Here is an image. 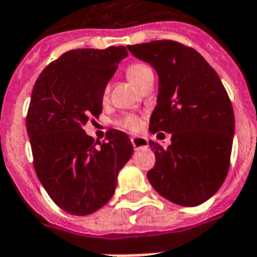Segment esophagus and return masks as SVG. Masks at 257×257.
Listing matches in <instances>:
<instances>
[{"label":"esophagus","mask_w":257,"mask_h":257,"mask_svg":"<svg viewBox=\"0 0 257 257\" xmlns=\"http://www.w3.org/2000/svg\"><path fill=\"white\" fill-rule=\"evenodd\" d=\"M131 142H132V146H134L135 150H140V148L148 147V140L146 138H142V136L132 138L131 139Z\"/></svg>","instance_id":"34e87169"}]
</instances>
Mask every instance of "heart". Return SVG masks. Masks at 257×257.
<instances>
[{
    "label": "heart",
    "instance_id": "obj_1",
    "mask_svg": "<svg viewBox=\"0 0 257 257\" xmlns=\"http://www.w3.org/2000/svg\"><path fill=\"white\" fill-rule=\"evenodd\" d=\"M126 77L136 87L140 88L142 84L146 83L150 77H154V72L151 69V66L144 64V62H134L126 68ZM107 95H109V87L106 85L103 90V99L107 98ZM142 125H143V121L136 114H126L118 121L119 128L126 129L129 132H136V131L142 128Z\"/></svg>",
    "mask_w": 257,
    "mask_h": 257
}]
</instances>
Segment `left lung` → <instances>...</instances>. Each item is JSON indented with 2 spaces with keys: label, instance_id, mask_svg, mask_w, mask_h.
Wrapping results in <instances>:
<instances>
[{
  "label": "left lung",
  "instance_id": "1",
  "mask_svg": "<svg viewBox=\"0 0 257 257\" xmlns=\"http://www.w3.org/2000/svg\"><path fill=\"white\" fill-rule=\"evenodd\" d=\"M128 50L159 76L151 134H172L167 148L150 142L155 165L148 181L167 200L185 207L208 200L230 166L234 113L214 68L200 53L174 41H153Z\"/></svg>",
  "mask_w": 257,
  "mask_h": 257
}]
</instances>
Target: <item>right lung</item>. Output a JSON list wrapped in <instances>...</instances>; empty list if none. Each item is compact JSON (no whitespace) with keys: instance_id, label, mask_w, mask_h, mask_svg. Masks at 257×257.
<instances>
[{"instance_id":"add662e5","label":"right lung","mask_w":257,"mask_h":257,"mask_svg":"<svg viewBox=\"0 0 257 257\" xmlns=\"http://www.w3.org/2000/svg\"><path fill=\"white\" fill-rule=\"evenodd\" d=\"M123 46L69 50L43 69L32 88L27 134L34 167L51 200L72 215H88L111 199L118 172L134 153L128 135L109 129L95 143L83 126L102 113L103 90Z\"/></svg>"}]
</instances>
